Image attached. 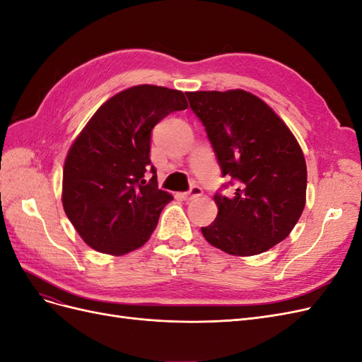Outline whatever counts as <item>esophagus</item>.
<instances>
[{
  "label": "esophagus",
  "mask_w": 362,
  "mask_h": 362,
  "mask_svg": "<svg viewBox=\"0 0 362 362\" xmlns=\"http://www.w3.org/2000/svg\"><path fill=\"white\" fill-rule=\"evenodd\" d=\"M202 189L199 187V185H193V187L189 190V192H185V193H181V198L184 199V201H193V199H196V198H199V196H202Z\"/></svg>",
  "instance_id": "esophagus-1"
}]
</instances>
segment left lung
I'll return each instance as SVG.
<instances>
[{
  "label": "left lung",
  "mask_w": 362,
  "mask_h": 362,
  "mask_svg": "<svg viewBox=\"0 0 362 362\" xmlns=\"http://www.w3.org/2000/svg\"><path fill=\"white\" fill-rule=\"evenodd\" d=\"M222 168L237 189L216 194L217 217L201 228L211 246L250 257L288 237L306 202V163L286 122L254 93L187 92Z\"/></svg>",
  "instance_id": "8db88e82"
}]
</instances>
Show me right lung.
Masks as SVG:
<instances>
[{
	"instance_id": "1",
	"label": "right lung",
	"mask_w": 362,
	"mask_h": 362,
	"mask_svg": "<svg viewBox=\"0 0 362 362\" xmlns=\"http://www.w3.org/2000/svg\"><path fill=\"white\" fill-rule=\"evenodd\" d=\"M187 105L181 90L133 86L107 100L76 136L64 160L62 202L86 245L119 257L148 242L173 199L151 166V131Z\"/></svg>"
}]
</instances>
